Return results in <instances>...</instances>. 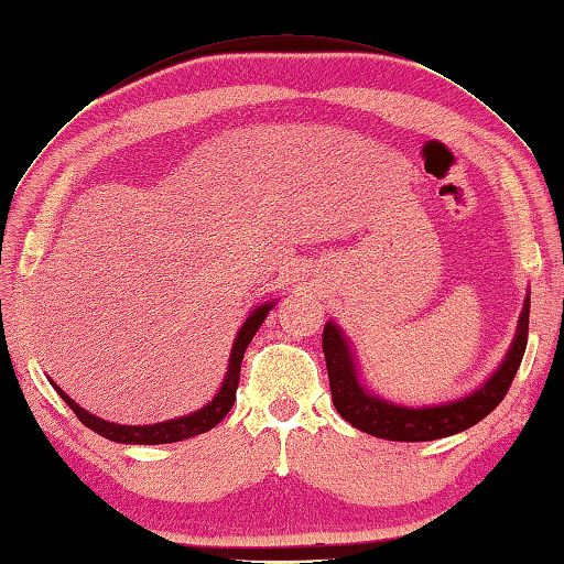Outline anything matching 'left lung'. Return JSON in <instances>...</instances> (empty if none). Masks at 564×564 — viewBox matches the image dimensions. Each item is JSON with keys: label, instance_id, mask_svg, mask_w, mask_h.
<instances>
[{"label": "left lung", "instance_id": "left-lung-1", "mask_svg": "<svg viewBox=\"0 0 564 564\" xmlns=\"http://www.w3.org/2000/svg\"><path fill=\"white\" fill-rule=\"evenodd\" d=\"M529 305L531 297L527 295L522 314H519L517 322V334L498 371L490 373V379L481 383V388H476L474 393L433 408L395 405V402L371 393L369 388H365L362 379H359L350 340L345 338L338 324L328 322L324 326L322 345L328 369L330 400H334V405L345 422L386 441H436L479 424L486 414L500 405L505 393L510 391L519 365H522L529 336Z\"/></svg>", "mask_w": 564, "mask_h": 564}]
</instances>
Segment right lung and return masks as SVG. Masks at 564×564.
Wrapping results in <instances>:
<instances>
[{
  "label": "right lung",
  "instance_id": "right-lung-1",
  "mask_svg": "<svg viewBox=\"0 0 564 564\" xmlns=\"http://www.w3.org/2000/svg\"><path fill=\"white\" fill-rule=\"evenodd\" d=\"M276 302H267V305H259L250 312L248 319L240 326L238 336L234 340V350H230V359H228V371L221 381L219 393L212 398V402H207L205 408L178 416V420H169V422H159V424H148V426H123V424H113L107 420H99V416L85 412L78 402L70 400L64 391H59V386L52 383L56 388V393L62 395V400L66 405L76 412L78 420L93 429L99 436H105L113 443H128V445H159V443H178L185 438L199 436V433H207L209 429H214L219 424L224 416L230 412L236 402V391H238V381H240V365H242V355L248 350L250 340L254 338V334L259 330V326L264 324L267 314L271 312V307Z\"/></svg>",
  "mask_w": 564,
  "mask_h": 564
}]
</instances>
